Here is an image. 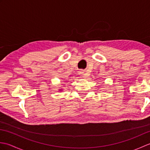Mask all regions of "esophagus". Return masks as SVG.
Instances as JSON below:
<instances>
[{
    "mask_svg": "<svg viewBox=\"0 0 150 150\" xmlns=\"http://www.w3.org/2000/svg\"><path fill=\"white\" fill-rule=\"evenodd\" d=\"M84 73L83 71H79V74H80L81 76H82V77H85Z\"/></svg>",
    "mask_w": 150,
    "mask_h": 150,
    "instance_id": "obj_1",
    "label": "esophagus"
}]
</instances>
